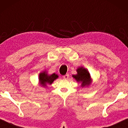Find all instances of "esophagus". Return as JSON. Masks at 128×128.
Here are the masks:
<instances>
[{"label":"esophagus","mask_w":128,"mask_h":128,"mask_svg":"<svg viewBox=\"0 0 128 128\" xmlns=\"http://www.w3.org/2000/svg\"><path fill=\"white\" fill-rule=\"evenodd\" d=\"M62 78H64V79H68V78H69V75H68V74H66V75H64V76H62Z\"/></svg>","instance_id":"esophagus-1"}]
</instances>
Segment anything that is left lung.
<instances>
[{"label": "left lung", "mask_w": 128, "mask_h": 128, "mask_svg": "<svg viewBox=\"0 0 128 128\" xmlns=\"http://www.w3.org/2000/svg\"><path fill=\"white\" fill-rule=\"evenodd\" d=\"M76 71L77 74L72 75V77L75 78L78 82L82 83L81 86L82 87L89 86L92 80L88 70L83 68V66H80L76 70Z\"/></svg>", "instance_id": "8db88e82"}]
</instances>
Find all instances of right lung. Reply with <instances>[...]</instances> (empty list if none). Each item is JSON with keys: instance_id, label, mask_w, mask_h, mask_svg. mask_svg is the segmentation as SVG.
<instances>
[{"instance_id": "right-lung-1", "label": "right lung", "mask_w": 128, "mask_h": 128, "mask_svg": "<svg viewBox=\"0 0 128 128\" xmlns=\"http://www.w3.org/2000/svg\"><path fill=\"white\" fill-rule=\"evenodd\" d=\"M58 78V76L56 74H53L49 75L47 72L43 71L41 72L39 75V83L44 87H46L47 84H51L53 82Z\"/></svg>"}]
</instances>
